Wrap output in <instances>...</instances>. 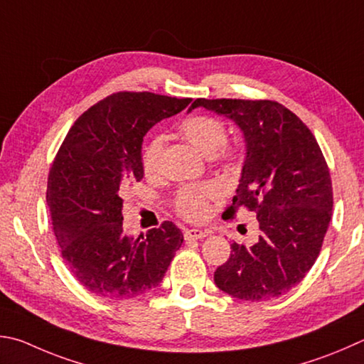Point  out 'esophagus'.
<instances>
[{
  "label": "esophagus",
  "mask_w": 364,
  "mask_h": 364,
  "mask_svg": "<svg viewBox=\"0 0 364 364\" xmlns=\"http://www.w3.org/2000/svg\"><path fill=\"white\" fill-rule=\"evenodd\" d=\"M184 240H197V239H203L205 235H208V232H205V230L200 229H188L184 230Z\"/></svg>",
  "instance_id": "esophagus-1"
}]
</instances>
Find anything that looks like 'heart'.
<instances>
[{"instance_id":"b5f03b06","label":"heart","mask_w":364,"mask_h":364,"mask_svg":"<svg viewBox=\"0 0 364 364\" xmlns=\"http://www.w3.org/2000/svg\"><path fill=\"white\" fill-rule=\"evenodd\" d=\"M178 132L188 143L205 157L218 164L230 162L239 154V149L228 144V127L220 117L208 114H194L178 125ZM164 153L162 136L149 138L141 151V167L149 176L159 173ZM220 197V189L213 184L184 186L173 197V208L178 216L191 223L203 221L210 213V202Z\"/></svg>"}]
</instances>
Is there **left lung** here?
Segmentation results:
<instances>
[{
  "mask_svg": "<svg viewBox=\"0 0 364 364\" xmlns=\"http://www.w3.org/2000/svg\"><path fill=\"white\" fill-rule=\"evenodd\" d=\"M197 107L215 111L239 125L247 159L232 203L255 211L253 245L234 242L230 256L215 270L221 291L242 301H267L294 288L320 255L333 215L329 168L315 136L293 111L274 100L197 98Z\"/></svg>",
  "mask_w": 364,
  "mask_h": 364,
  "instance_id": "8db88e82",
  "label": "left lung"
}]
</instances>
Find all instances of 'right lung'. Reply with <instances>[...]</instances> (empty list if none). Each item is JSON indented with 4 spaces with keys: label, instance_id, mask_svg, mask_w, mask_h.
Segmentation results:
<instances>
[{
    "label": "right lung",
    "instance_id": "obj_1",
    "mask_svg": "<svg viewBox=\"0 0 364 364\" xmlns=\"http://www.w3.org/2000/svg\"><path fill=\"white\" fill-rule=\"evenodd\" d=\"M191 98L117 92L73 124L48 178L50 221L65 264L95 296L130 299L156 288L183 243L171 221L138 239L122 232V191L141 181L146 132Z\"/></svg>",
    "mask_w": 364,
    "mask_h": 364
}]
</instances>
